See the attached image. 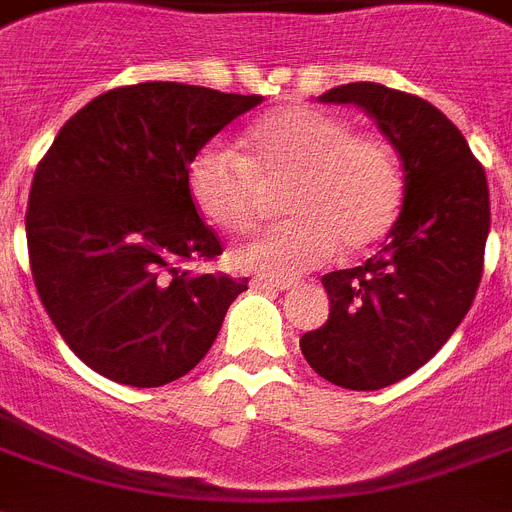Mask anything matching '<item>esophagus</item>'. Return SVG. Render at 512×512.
<instances>
[{
    "instance_id": "1",
    "label": "esophagus",
    "mask_w": 512,
    "mask_h": 512,
    "mask_svg": "<svg viewBox=\"0 0 512 512\" xmlns=\"http://www.w3.org/2000/svg\"><path fill=\"white\" fill-rule=\"evenodd\" d=\"M251 285L256 287V290H264V287H269V290H290V287H293V282H290V280H272V277H253Z\"/></svg>"
}]
</instances>
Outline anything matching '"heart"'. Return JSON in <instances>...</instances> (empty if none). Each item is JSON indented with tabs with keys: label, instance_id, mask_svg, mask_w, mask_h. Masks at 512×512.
Returning <instances> with one entry per match:
<instances>
[{
	"label": "heart",
	"instance_id": "1",
	"mask_svg": "<svg viewBox=\"0 0 512 512\" xmlns=\"http://www.w3.org/2000/svg\"><path fill=\"white\" fill-rule=\"evenodd\" d=\"M243 154L206 143L188 162L198 214L227 235H246L264 209L261 185H285L290 217L232 253L238 269L295 277L345 246L363 251L390 230L400 204V172L387 143L322 109L282 107L253 122Z\"/></svg>",
	"mask_w": 512,
	"mask_h": 512
}]
</instances>
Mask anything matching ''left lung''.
Instances as JSON below:
<instances>
[{
  "label": "left lung",
  "instance_id": "obj_1",
  "mask_svg": "<svg viewBox=\"0 0 512 512\" xmlns=\"http://www.w3.org/2000/svg\"><path fill=\"white\" fill-rule=\"evenodd\" d=\"M358 104L403 159V209L363 266L324 274L329 319L301 337L308 366L345 390H382L453 335L484 272L489 188L466 138L429 101L382 83L319 96Z\"/></svg>",
  "mask_w": 512,
  "mask_h": 512
}]
</instances>
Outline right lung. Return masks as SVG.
Masks as SVG:
<instances>
[{
  "mask_svg": "<svg viewBox=\"0 0 512 512\" xmlns=\"http://www.w3.org/2000/svg\"><path fill=\"white\" fill-rule=\"evenodd\" d=\"M264 96L149 80L96 96L33 175L25 238L38 298L88 369L130 387L185 377L246 277L190 274L222 240L188 193V162Z\"/></svg>",
  "mask_w": 512,
  "mask_h": 512,
  "instance_id": "1",
  "label": "right lung"
}]
</instances>
